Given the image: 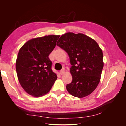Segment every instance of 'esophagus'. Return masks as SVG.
Masks as SVG:
<instances>
[{
	"mask_svg": "<svg viewBox=\"0 0 126 126\" xmlns=\"http://www.w3.org/2000/svg\"><path fill=\"white\" fill-rule=\"evenodd\" d=\"M60 75H63L64 73V70L63 69H62L60 71Z\"/></svg>",
	"mask_w": 126,
	"mask_h": 126,
	"instance_id": "esophagus-1",
	"label": "esophagus"
}]
</instances>
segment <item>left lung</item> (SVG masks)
Returning a JSON list of instances; mask_svg holds the SVG:
<instances>
[{"mask_svg": "<svg viewBox=\"0 0 126 126\" xmlns=\"http://www.w3.org/2000/svg\"><path fill=\"white\" fill-rule=\"evenodd\" d=\"M57 45L68 54L72 80L66 86L74 97L88 96L99 83L104 67L102 50L96 41L83 33L67 32L63 35Z\"/></svg>", "mask_w": 126, "mask_h": 126, "instance_id": "8db88e82", "label": "left lung"}]
</instances>
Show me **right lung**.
Masks as SVG:
<instances>
[{"instance_id":"add662e5","label":"right lung","mask_w":126,"mask_h":126,"mask_svg":"<svg viewBox=\"0 0 126 126\" xmlns=\"http://www.w3.org/2000/svg\"><path fill=\"white\" fill-rule=\"evenodd\" d=\"M59 35L29 40L19 51L16 63L18 80L27 93L43 96L50 90L57 76L51 69L48 56L56 47Z\"/></svg>"}]
</instances>
